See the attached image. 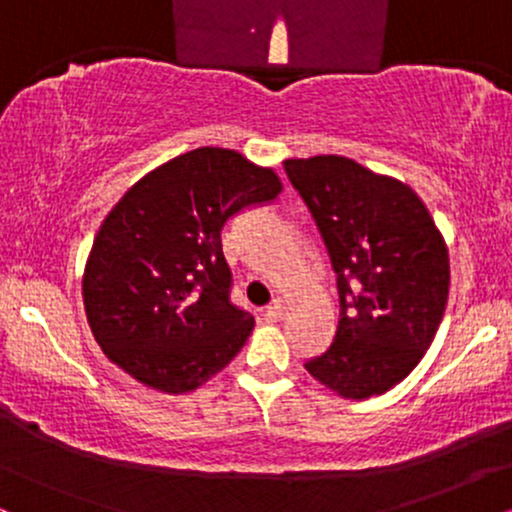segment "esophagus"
Returning a JSON list of instances; mask_svg holds the SVG:
<instances>
[{
    "mask_svg": "<svg viewBox=\"0 0 512 512\" xmlns=\"http://www.w3.org/2000/svg\"><path fill=\"white\" fill-rule=\"evenodd\" d=\"M281 315H284V303L281 301H274V303H269L267 308L262 310V317L267 322H276V320H281Z\"/></svg>",
    "mask_w": 512,
    "mask_h": 512,
    "instance_id": "obj_1",
    "label": "esophagus"
}]
</instances>
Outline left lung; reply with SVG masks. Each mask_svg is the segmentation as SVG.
Returning a JSON list of instances; mask_svg holds the SVG:
<instances>
[{
	"label": "left lung",
	"instance_id": "8db88e82",
	"mask_svg": "<svg viewBox=\"0 0 512 512\" xmlns=\"http://www.w3.org/2000/svg\"><path fill=\"white\" fill-rule=\"evenodd\" d=\"M337 274L339 325L305 370L339 397L395 387L426 354L450 289L445 240L409 185L344 156L289 158Z\"/></svg>",
	"mask_w": 512,
	"mask_h": 512
}]
</instances>
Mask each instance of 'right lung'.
<instances>
[{"instance_id": "add662e5", "label": "right lung", "mask_w": 512, "mask_h": 512, "mask_svg": "<svg viewBox=\"0 0 512 512\" xmlns=\"http://www.w3.org/2000/svg\"><path fill=\"white\" fill-rule=\"evenodd\" d=\"M281 180L233 149L202 146L134 182L84 269V308L103 354L137 383L185 395L243 349L255 317L231 303L221 231Z\"/></svg>"}]
</instances>
